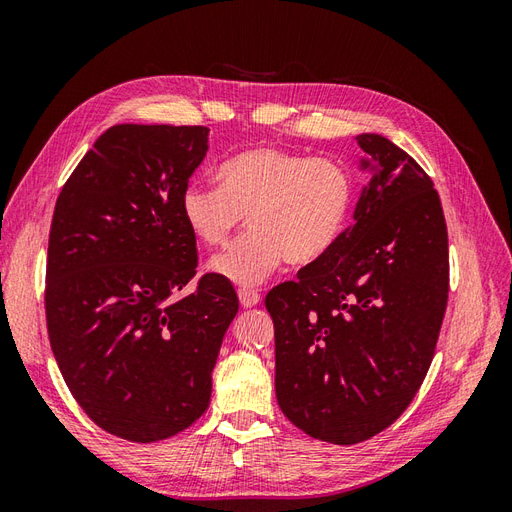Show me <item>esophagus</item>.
I'll return each instance as SVG.
<instances>
[{"label": "esophagus", "instance_id": "obj_1", "mask_svg": "<svg viewBox=\"0 0 512 512\" xmlns=\"http://www.w3.org/2000/svg\"><path fill=\"white\" fill-rule=\"evenodd\" d=\"M239 301L243 307H254L260 303V294L256 290H239Z\"/></svg>", "mask_w": 512, "mask_h": 512}]
</instances>
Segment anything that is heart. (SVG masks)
<instances>
[{
  "mask_svg": "<svg viewBox=\"0 0 512 512\" xmlns=\"http://www.w3.org/2000/svg\"><path fill=\"white\" fill-rule=\"evenodd\" d=\"M220 188L190 185L181 215L207 247L228 243L245 215L247 235L211 262L222 280L243 288L265 282L288 260L307 267L342 241L354 207L350 170L331 158L282 147H252L218 168Z\"/></svg>",
  "mask_w": 512,
  "mask_h": 512,
  "instance_id": "1",
  "label": "heart"
}]
</instances>
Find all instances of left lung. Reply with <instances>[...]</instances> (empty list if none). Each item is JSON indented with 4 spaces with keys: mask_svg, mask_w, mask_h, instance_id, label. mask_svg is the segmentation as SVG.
Listing matches in <instances>:
<instances>
[{
    "mask_svg": "<svg viewBox=\"0 0 512 512\" xmlns=\"http://www.w3.org/2000/svg\"><path fill=\"white\" fill-rule=\"evenodd\" d=\"M369 175L322 260L275 286L277 404L307 436L356 444L395 423L427 376L448 299V235L433 181L382 134L356 136Z\"/></svg>",
    "mask_w": 512,
    "mask_h": 512,
    "instance_id": "8db88e82",
    "label": "left lung"
}]
</instances>
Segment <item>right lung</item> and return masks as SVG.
Wrapping results in <instances>:
<instances>
[{"mask_svg":"<svg viewBox=\"0 0 512 512\" xmlns=\"http://www.w3.org/2000/svg\"><path fill=\"white\" fill-rule=\"evenodd\" d=\"M209 151V128H108L61 190L46 260V327L72 397L104 431L158 442L211 399L237 292L196 271L181 196Z\"/></svg>","mask_w":512,"mask_h":512,"instance_id":"1","label":"right lung"}]
</instances>
